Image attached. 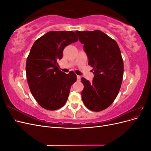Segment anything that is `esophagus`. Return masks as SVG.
Instances as JSON below:
<instances>
[{"instance_id":"1","label":"esophagus","mask_w":151,"mask_h":151,"mask_svg":"<svg viewBox=\"0 0 151 151\" xmlns=\"http://www.w3.org/2000/svg\"><path fill=\"white\" fill-rule=\"evenodd\" d=\"M81 76H78V75L77 76V81H80V80H81Z\"/></svg>"}]
</instances>
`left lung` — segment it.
<instances>
[{
  "label": "left lung",
  "mask_w": 151,
  "mask_h": 151,
  "mask_svg": "<svg viewBox=\"0 0 151 151\" xmlns=\"http://www.w3.org/2000/svg\"><path fill=\"white\" fill-rule=\"evenodd\" d=\"M79 41L93 67V82L84 77L82 99L93 111H101L113 103L119 93L123 75V62L115 40L99 30L76 31Z\"/></svg>",
  "instance_id": "left-lung-1"
}]
</instances>
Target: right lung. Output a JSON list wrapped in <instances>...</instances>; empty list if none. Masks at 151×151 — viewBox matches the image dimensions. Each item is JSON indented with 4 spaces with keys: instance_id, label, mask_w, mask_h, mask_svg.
Masks as SVG:
<instances>
[{
    "instance_id": "obj_1",
    "label": "right lung",
    "mask_w": 151,
    "mask_h": 151,
    "mask_svg": "<svg viewBox=\"0 0 151 151\" xmlns=\"http://www.w3.org/2000/svg\"><path fill=\"white\" fill-rule=\"evenodd\" d=\"M78 41L74 32L49 31L35 41L27 58L26 77L36 101L48 110H56L64 105L76 74L59 70L57 63L64 48Z\"/></svg>"
}]
</instances>
